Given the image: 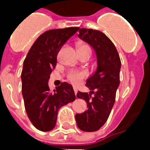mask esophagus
Masks as SVG:
<instances>
[{
    "instance_id": "1",
    "label": "esophagus",
    "mask_w": 150,
    "mask_h": 150,
    "mask_svg": "<svg viewBox=\"0 0 150 150\" xmlns=\"http://www.w3.org/2000/svg\"><path fill=\"white\" fill-rule=\"evenodd\" d=\"M74 92H75V95H76V94H77V92H78L77 88H75V87H74Z\"/></svg>"
}]
</instances>
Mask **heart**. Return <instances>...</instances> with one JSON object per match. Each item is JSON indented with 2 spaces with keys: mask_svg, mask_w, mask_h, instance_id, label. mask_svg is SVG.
I'll list each match as a JSON object with an SVG mask.
<instances>
[{
  "mask_svg": "<svg viewBox=\"0 0 150 150\" xmlns=\"http://www.w3.org/2000/svg\"><path fill=\"white\" fill-rule=\"evenodd\" d=\"M79 50H91L90 47L88 45H85V44H82L80 45L79 49ZM86 74L85 72H82V71H74L71 72L69 73V75L68 76V80L70 81L71 83L74 85H79L82 82V79L86 77Z\"/></svg>",
  "mask_w": 150,
  "mask_h": 150,
  "instance_id": "obj_1",
  "label": "heart"
}]
</instances>
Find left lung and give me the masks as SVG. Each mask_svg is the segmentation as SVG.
<instances>
[{
  "label": "left lung",
  "mask_w": 150,
  "mask_h": 150,
  "mask_svg": "<svg viewBox=\"0 0 150 150\" xmlns=\"http://www.w3.org/2000/svg\"><path fill=\"white\" fill-rule=\"evenodd\" d=\"M78 36L93 48L97 68L89 77L86 86L90 92H78V98L86 100L88 110L75 114L76 123L84 132H96L108 119L114 107L117 89L120 84L121 60L112 41L102 32L80 29Z\"/></svg>",
  "instance_id": "left-lung-1"
}]
</instances>
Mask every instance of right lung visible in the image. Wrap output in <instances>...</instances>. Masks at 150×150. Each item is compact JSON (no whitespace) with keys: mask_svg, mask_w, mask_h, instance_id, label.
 <instances>
[{"mask_svg":"<svg viewBox=\"0 0 150 150\" xmlns=\"http://www.w3.org/2000/svg\"><path fill=\"white\" fill-rule=\"evenodd\" d=\"M79 29L69 27L43 33L32 46L23 63L21 78L25 111L34 127L42 132L54 129L59 109L75 100L71 85L62 82L50 91L48 81L56 67L60 48Z\"/></svg>","mask_w":150,"mask_h":150,"instance_id":"add662e5","label":"right lung"}]
</instances>
